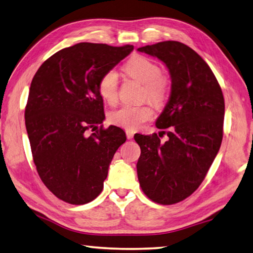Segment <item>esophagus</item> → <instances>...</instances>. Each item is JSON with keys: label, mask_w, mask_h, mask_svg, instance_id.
I'll list each match as a JSON object with an SVG mask.
<instances>
[{"label": "esophagus", "mask_w": 253, "mask_h": 253, "mask_svg": "<svg viewBox=\"0 0 253 253\" xmlns=\"http://www.w3.org/2000/svg\"><path fill=\"white\" fill-rule=\"evenodd\" d=\"M126 138L127 139H132V138H133V135H134V132L131 131V130H126Z\"/></svg>", "instance_id": "1"}]
</instances>
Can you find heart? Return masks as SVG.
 Wrapping results in <instances>:
<instances>
[{"mask_svg":"<svg viewBox=\"0 0 253 253\" xmlns=\"http://www.w3.org/2000/svg\"><path fill=\"white\" fill-rule=\"evenodd\" d=\"M129 77L144 84L143 96L156 106L165 103L169 93V82L157 62L143 55H135L123 66ZM119 75L110 70L102 75L99 81V93L106 103L114 104L118 101ZM153 117V110L149 104L123 105L109 114L111 123L126 130H138L142 124Z\"/></svg>","mask_w":253,"mask_h":253,"instance_id":"b5f03b06","label":"heart"}]
</instances>
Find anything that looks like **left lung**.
I'll use <instances>...</instances> for the list:
<instances>
[{"label": "left lung", "instance_id": "obj_1", "mask_svg": "<svg viewBox=\"0 0 253 253\" xmlns=\"http://www.w3.org/2000/svg\"><path fill=\"white\" fill-rule=\"evenodd\" d=\"M158 57L169 70V101L157 119L169 140L135 134L141 156L136 163L142 191L160 205L184 200L202 183L223 136L224 99L206 61L185 44L159 42L138 48ZM165 133L166 131H162Z\"/></svg>", "mask_w": 253, "mask_h": 253}]
</instances>
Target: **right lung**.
Masks as SVG:
<instances>
[{
	"label": "right lung",
	"mask_w": 253,
	"mask_h": 253,
	"mask_svg": "<svg viewBox=\"0 0 253 253\" xmlns=\"http://www.w3.org/2000/svg\"><path fill=\"white\" fill-rule=\"evenodd\" d=\"M133 45L78 43L62 48L35 73L25 126L38 173L45 187L71 205L99 196L114 153L126 136L121 127L96 130L105 119L99 81Z\"/></svg>",
	"instance_id": "right-lung-1"
}]
</instances>
